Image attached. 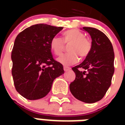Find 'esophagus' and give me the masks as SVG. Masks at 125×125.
<instances>
[{
    "label": "esophagus",
    "instance_id": "esophagus-1",
    "mask_svg": "<svg viewBox=\"0 0 125 125\" xmlns=\"http://www.w3.org/2000/svg\"><path fill=\"white\" fill-rule=\"evenodd\" d=\"M63 70H64L65 72H68V71L70 70L71 68H70V67H68V66H64V67H63Z\"/></svg>",
    "mask_w": 125,
    "mask_h": 125
}]
</instances>
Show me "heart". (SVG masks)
I'll use <instances>...</instances> for the list:
<instances>
[{
	"mask_svg": "<svg viewBox=\"0 0 125 125\" xmlns=\"http://www.w3.org/2000/svg\"><path fill=\"white\" fill-rule=\"evenodd\" d=\"M68 47L69 53L63 55L57 61L63 65L75 64L78 61V55L81 58H86L92 51V44L90 39L86 37L83 32L77 29H70L63 34V39L58 37H53L50 41V47L55 55L62 54Z\"/></svg>",
	"mask_w": 125,
	"mask_h": 125,
	"instance_id": "obj_1",
	"label": "heart"
}]
</instances>
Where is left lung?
<instances>
[{
    "label": "left lung",
    "instance_id": "1",
    "mask_svg": "<svg viewBox=\"0 0 125 125\" xmlns=\"http://www.w3.org/2000/svg\"><path fill=\"white\" fill-rule=\"evenodd\" d=\"M92 38L90 53L83 62L72 68L76 79L70 90L76 98L86 103L98 102L109 88L115 72L113 45L104 33L92 27H83Z\"/></svg>",
    "mask_w": 125,
    "mask_h": 125
}]
</instances>
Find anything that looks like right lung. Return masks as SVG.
Returning <instances> with one entry per match:
<instances>
[{"mask_svg": "<svg viewBox=\"0 0 125 125\" xmlns=\"http://www.w3.org/2000/svg\"><path fill=\"white\" fill-rule=\"evenodd\" d=\"M63 29L47 24L34 25L15 39L11 53L12 75L16 90L28 100L48 94L55 79L64 73L62 63L53 59L50 41Z\"/></svg>", "mask_w": 125, "mask_h": 125, "instance_id": "right-lung-1", "label": "right lung"}]
</instances>
